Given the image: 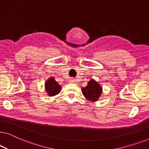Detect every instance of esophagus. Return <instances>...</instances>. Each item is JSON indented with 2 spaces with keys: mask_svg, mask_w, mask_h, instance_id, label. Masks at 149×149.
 Instances as JSON below:
<instances>
[{
  "mask_svg": "<svg viewBox=\"0 0 149 149\" xmlns=\"http://www.w3.org/2000/svg\"><path fill=\"white\" fill-rule=\"evenodd\" d=\"M70 83H77V80L75 79L74 78H71L70 79Z\"/></svg>",
  "mask_w": 149,
  "mask_h": 149,
  "instance_id": "esophagus-1",
  "label": "esophagus"
}]
</instances>
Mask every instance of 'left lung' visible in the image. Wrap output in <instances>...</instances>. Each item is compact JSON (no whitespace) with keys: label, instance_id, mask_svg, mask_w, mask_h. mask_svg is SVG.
<instances>
[{"label":"left lung","instance_id":"8db88e82","mask_svg":"<svg viewBox=\"0 0 149 149\" xmlns=\"http://www.w3.org/2000/svg\"><path fill=\"white\" fill-rule=\"evenodd\" d=\"M81 90L83 95L91 102L97 101L102 93V87L94 80L89 81L87 86L82 87Z\"/></svg>","mask_w":149,"mask_h":149}]
</instances>
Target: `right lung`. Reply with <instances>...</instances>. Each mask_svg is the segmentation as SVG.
Masks as SVG:
<instances>
[{"mask_svg":"<svg viewBox=\"0 0 149 149\" xmlns=\"http://www.w3.org/2000/svg\"><path fill=\"white\" fill-rule=\"evenodd\" d=\"M45 89L49 95L54 96L60 93L61 86L53 77H52L45 83Z\"/></svg>","mask_w":149,"mask_h":149,"instance_id":"add662e5","label":"right lung"}]
</instances>
